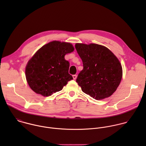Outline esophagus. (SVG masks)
Here are the masks:
<instances>
[{"mask_svg": "<svg viewBox=\"0 0 146 146\" xmlns=\"http://www.w3.org/2000/svg\"><path fill=\"white\" fill-rule=\"evenodd\" d=\"M72 77H73V79H74V80H75V79H76V78H77V75H72Z\"/></svg>", "mask_w": 146, "mask_h": 146, "instance_id": "1", "label": "esophagus"}]
</instances>
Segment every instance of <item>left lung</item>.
<instances>
[{"label":"left lung","instance_id":"1","mask_svg":"<svg viewBox=\"0 0 146 146\" xmlns=\"http://www.w3.org/2000/svg\"><path fill=\"white\" fill-rule=\"evenodd\" d=\"M75 48L83 64L76 79L82 91L96 100L110 97L122 79L119 60L110 49L99 44L76 43Z\"/></svg>","mask_w":146,"mask_h":146}]
</instances>
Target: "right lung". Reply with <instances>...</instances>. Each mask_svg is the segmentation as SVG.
I'll return each instance as SVG.
<instances>
[{
  "mask_svg": "<svg viewBox=\"0 0 146 146\" xmlns=\"http://www.w3.org/2000/svg\"><path fill=\"white\" fill-rule=\"evenodd\" d=\"M74 50L70 42L53 41L40 48L29 61L25 69L31 89L44 97L62 89L73 79L68 74L70 63L64 56Z\"/></svg>",
  "mask_w": 146,
  "mask_h": 146,
  "instance_id": "right-lung-1",
  "label": "right lung"
}]
</instances>
